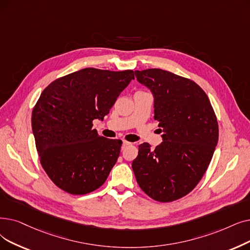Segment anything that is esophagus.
Returning a JSON list of instances; mask_svg holds the SVG:
<instances>
[{
    "mask_svg": "<svg viewBox=\"0 0 250 250\" xmlns=\"http://www.w3.org/2000/svg\"><path fill=\"white\" fill-rule=\"evenodd\" d=\"M131 144H132V143L127 142V141H124V143H123V148H125V147L129 146V145H131Z\"/></svg>",
    "mask_w": 250,
    "mask_h": 250,
    "instance_id": "obj_1",
    "label": "esophagus"
}]
</instances>
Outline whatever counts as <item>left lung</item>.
Instances as JSON below:
<instances>
[{
	"label": "left lung",
	"instance_id": "8db88e82",
	"mask_svg": "<svg viewBox=\"0 0 250 250\" xmlns=\"http://www.w3.org/2000/svg\"><path fill=\"white\" fill-rule=\"evenodd\" d=\"M154 97L162 143L139 146L132 167L140 188L159 202L186 196L208 169L219 140V125L208 95L191 80L158 68L136 70Z\"/></svg>",
	"mask_w": 250,
	"mask_h": 250
}]
</instances>
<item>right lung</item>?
<instances>
[{"instance_id":"right-lung-1","label":"right lung","mask_w":250,"mask_h":250,"mask_svg":"<svg viewBox=\"0 0 250 250\" xmlns=\"http://www.w3.org/2000/svg\"><path fill=\"white\" fill-rule=\"evenodd\" d=\"M134 71L83 68L52 82L31 114L41 165L51 181L72 195L101 187L116 164L123 141L99 136L94 119L109 113Z\"/></svg>"}]
</instances>
